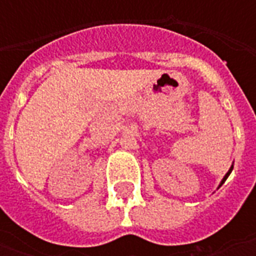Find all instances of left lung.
<instances>
[{
	"label": "left lung",
	"instance_id": "obj_1",
	"mask_svg": "<svg viewBox=\"0 0 256 256\" xmlns=\"http://www.w3.org/2000/svg\"><path fill=\"white\" fill-rule=\"evenodd\" d=\"M232 168H234V166H231V168H230V171H228V172H226V174H225V176H224V180H222L221 184H220V186H221V185H222V184H224V182L226 181V178L230 176V174H231V172H232Z\"/></svg>",
	"mask_w": 256,
	"mask_h": 256
}]
</instances>
